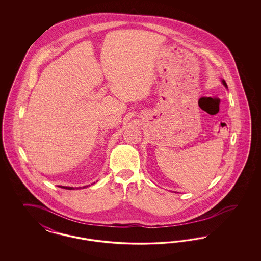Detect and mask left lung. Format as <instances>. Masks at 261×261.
<instances>
[{"label":"left lung","mask_w":261,"mask_h":261,"mask_svg":"<svg viewBox=\"0 0 261 261\" xmlns=\"http://www.w3.org/2000/svg\"><path fill=\"white\" fill-rule=\"evenodd\" d=\"M221 82H222V84H223L224 86L226 88H228V86H227V83L225 82V80L224 79H221Z\"/></svg>","instance_id":"1"}]
</instances>
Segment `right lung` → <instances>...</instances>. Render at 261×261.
Here are the masks:
<instances>
[{"label":"right lung","instance_id":"add662e5","mask_svg":"<svg viewBox=\"0 0 261 261\" xmlns=\"http://www.w3.org/2000/svg\"><path fill=\"white\" fill-rule=\"evenodd\" d=\"M60 187V188H63V189H67V190H75V189H76V190H77V189H79V188H81V187H79V188H76V187H75V188H73V187H64V186H59ZM86 187H88V186H84L83 187V188H86Z\"/></svg>","mask_w":261,"mask_h":261}]
</instances>
